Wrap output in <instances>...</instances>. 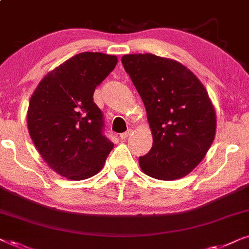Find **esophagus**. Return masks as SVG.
Returning <instances> with one entry per match:
<instances>
[{
	"label": "esophagus",
	"instance_id": "esophagus-1",
	"mask_svg": "<svg viewBox=\"0 0 249 249\" xmlns=\"http://www.w3.org/2000/svg\"><path fill=\"white\" fill-rule=\"evenodd\" d=\"M131 132H132L131 129H129V130H127L125 132H122V134H120V139H122V141H124V139L128 138V136H130Z\"/></svg>",
	"mask_w": 249,
	"mask_h": 249
}]
</instances>
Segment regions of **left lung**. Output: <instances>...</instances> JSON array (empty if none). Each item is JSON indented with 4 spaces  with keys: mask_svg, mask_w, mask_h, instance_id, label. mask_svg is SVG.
Returning <instances> with one entry per match:
<instances>
[{
    "mask_svg": "<svg viewBox=\"0 0 249 249\" xmlns=\"http://www.w3.org/2000/svg\"><path fill=\"white\" fill-rule=\"evenodd\" d=\"M144 102L153 136L151 151L139 158L145 175L176 180L193 171L215 137L216 114L198 78L175 60L154 54L121 59Z\"/></svg>",
    "mask_w": 249,
    "mask_h": 249,
    "instance_id": "left-lung-1",
    "label": "left lung"
}]
</instances>
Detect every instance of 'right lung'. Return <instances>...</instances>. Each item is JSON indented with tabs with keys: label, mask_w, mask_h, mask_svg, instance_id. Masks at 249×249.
<instances>
[{
	"label": "right lung",
	"mask_w": 249,
	"mask_h": 249,
	"mask_svg": "<svg viewBox=\"0 0 249 249\" xmlns=\"http://www.w3.org/2000/svg\"><path fill=\"white\" fill-rule=\"evenodd\" d=\"M117 63L115 55L79 53L47 73L32 95L29 135L47 165L64 178L95 176L113 148L93 95Z\"/></svg>",
	"instance_id": "obj_1"
}]
</instances>
